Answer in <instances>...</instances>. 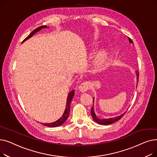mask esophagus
Listing matches in <instances>:
<instances>
[{"label": "esophagus", "instance_id": "1", "mask_svg": "<svg viewBox=\"0 0 157 157\" xmlns=\"http://www.w3.org/2000/svg\"><path fill=\"white\" fill-rule=\"evenodd\" d=\"M89 88H90L89 83L88 82H85V83L81 84V85L79 86V90L81 92H85L89 89Z\"/></svg>", "mask_w": 157, "mask_h": 157}]
</instances>
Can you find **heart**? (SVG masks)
<instances>
[{"label":"heart","mask_w":157,"mask_h":157,"mask_svg":"<svg viewBox=\"0 0 157 157\" xmlns=\"http://www.w3.org/2000/svg\"><path fill=\"white\" fill-rule=\"evenodd\" d=\"M97 46V44L95 42L92 43V48H95ZM109 58L108 49L103 48L100 49L96 54L93 59V65L97 69H101L105 64Z\"/></svg>","instance_id":"heart-1"}]
</instances>
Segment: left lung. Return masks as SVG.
<instances>
[{
	"label": "left lung",
	"instance_id": "1",
	"mask_svg": "<svg viewBox=\"0 0 157 157\" xmlns=\"http://www.w3.org/2000/svg\"><path fill=\"white\" fill-rule=\"evenodd\" d=\"M128 41L130 44H133V41L131 39H130L128 37ZM136 76H137V83H138V80H139V72L138 71H136ZM93 102H94V98H93ZM125 112L124 113L121 114V115H120V116H117L116 117L114 118H104V119H101V118H98L96 114L95 113V111H94V105L91 109V114H92V117L94 119V120L98 124H100V125H110V124H112V123L116 122L117 121H118L119 120H120L121 118V117L123 116V115L125 114Z\"/></svg>",
	"mask_w": 157,
	"mask_h": 157
}]
</instances>
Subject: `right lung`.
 <instances>
[{
	"instance_id": "add662e5",
	"label": "right lung",
	"mask_w": 157,
	"mask_h": 157,
	"mask_svg": "<svg viewBox=\"0 0 157 157\" xmlns=\"http://www.w3.org/2000/svg\"><path fill=\"white\" fill-rule=\"evenodd\" d=\"M46 28H48L46 25H43V26H40L38 28H37L36 29H35L34 30H33L30 34H29V36L25 39L23 40V43H24L25 41H26L27 40H28L29 38H30L32 36H34L36 33H37V32H39V30H40L41 29H46ZM74 95V90H72V91L68 94V96H67V102H66V107H65V111H64V113L63 114L62 116L59 119L57 120L56 121H54V122H52V123H40L41 124L44 125V126H46V127H59V126H60L62 125V124H63V123H65V121L67 120V119L69 117V113H70V109H71V102L73 98V97Z\"/></svg>"
}]
</instances>
